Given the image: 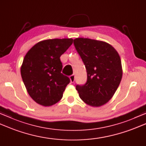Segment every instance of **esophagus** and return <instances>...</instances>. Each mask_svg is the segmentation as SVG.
I'll return each instance as SVG.
<instances>
[{
	"instance_id": "1",
	"label": "esophagus",
	"mask_w": 146,
	"mask_h": 146,
	"mask_svg": "<svg viewBox=\"0 0 146 146\" xmlns=\"http://www.w3.org/2000/svg\"><path fill=\"white\" fill-rule=\"evenodd\" d=\"M70 80L71 83H73L75 82V75H71V76H70Z\"/></svg>"
}]
</instances>
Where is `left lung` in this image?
Here are the masks:
<instances>
[{
    "mask_svg": "<svg viewBox=\"0 0 146 146\" xmlns=\"http://www.w3.org/2000/svg\"><path fill=\"white\" fill-rule=\"evenodd\" d=\"M73 44L87 73L86 83L76 86L80 98L91 106L105 104L115 94L122 78L118 53L108 43L90 38H77Z\"/></svg>",
    "mask_w": 146,
    "mask_h": 146,
    "instance_id": "left-lung-1",
    "label": "left lung"
}]
</instances>
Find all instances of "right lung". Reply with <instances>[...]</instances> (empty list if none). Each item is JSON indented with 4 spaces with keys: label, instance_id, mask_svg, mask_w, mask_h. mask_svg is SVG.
<instances>
[{
    "label": "right lung",
    "instance_id": "obj_1",
    "mask_svg": "<svg viewBox=\"0 0 146 146\" xmlns=\"http://www.w3.org/2000/svg\"><path fill=\"white\" fill-rule=\"evenodd\" d=\"M72 44L71 38L45 40L26 54L21 75L28 94L38 104L50 106L62 98L70 79L61 73L60 57Z\"/></svg>",
    "mask_w": 146,
    "mask_h": 146
}]
</instances>
